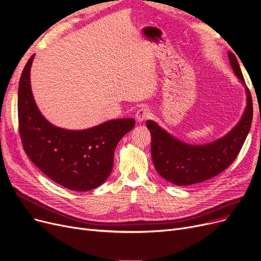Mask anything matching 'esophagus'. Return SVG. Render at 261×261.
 <instances>
[{
	"label": "esophagus",
	"instance_id": "obj_1",
	"mask_svg": "<svg viewBox=\"0 0 261 261\" xmlns=\"http://www.w3.org/2000/svg\"><path fill=\"white\" fill-rule=\"evenodd\" d=\"M149 116H150L149 110L147 109V107L142 106L141 109H139V110L137 111L135 117H136L137 122H139V123H142L143 121H145V120H147L149 118Z\"/></svg>",
	"mask_w": 261,
	"mask_h": 261
}]
</instances>
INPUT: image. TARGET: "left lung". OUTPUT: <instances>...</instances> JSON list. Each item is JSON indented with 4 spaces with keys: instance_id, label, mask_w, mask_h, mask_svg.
I'll use <instances>...</instances> for the list:
<instances>
[{
    "instance_id": "8db88e82",
    "label": "left lung",
    "mask_w": 261,
    "mask_h": 261,
    "mask_svg": "<svg viewBox=\"0 0 261 261\" xmlns=\"http://www.w3.org/2000/svg\"><path fill=\"white\" fill-rule=\"evenodd\" d=\"M228 59L233 71L246 87L247 106L237 125L225 136L207 144L193 145L168 134L155 121H146L151 135L152 162L158 174L176 186L195 185L223 172L236 159L250 132L253 120L251 93L244 83L235 55L228 51Z\"/></svg>"
}]
</instances>
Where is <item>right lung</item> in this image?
Returning a JSON list of instances; mask_svg holds the SVG:
<instances>
[{
    "instance_id": "obj_1",
    "label": "right lung",
    "mask_w": 261,
    "mask_h": 261,
    "mask_svg": "<svg viewBox=\"0 0 261 261\" xmlns=\"http://www.w3.org/2000/svg\"><path fill=\"white\" fill-rule=\"evenodd\" d=\"M28 60L18 89L19 130L24 150L48 178L71 191L100 187L112 173L114 152L121 138L135 126L133 118L116 119L83 130L53 125L35 102Z\"/></svg>"
}]
</instances>
